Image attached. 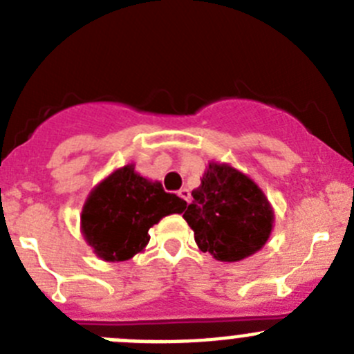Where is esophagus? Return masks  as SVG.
I'll use <instances>...</instances> for the list:
<instances>
[{
	"label": "esophagus",
	"instance_id": "34e87169",
	"mask_svg": "<svg viewBox=\"0 0 354 354\" xmlns=\"http://www.w3.org/2000/svg\"><path fill=\"white\" fill-rule=\"evenodd\" d=\"M178 195H180V197L183 198L187 203L192 202V194H190V190H188V188H181V190L178 192Z\"/></svg>",
	"mask_w": 354,
	"mask_h": 354
}]
</instances>
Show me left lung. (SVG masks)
<instances>
[{"label":"left lung","instance_id":"obj_1","mask_svg":"<svg viewBox=\"0 0 354 354\" xmlns=\"http://www.w3.org/2000/svg\"><path fill=\"white\" fill-rule=\"evenodd\" d=\"M183 214L203 253L238 262L259 252L272 231L274 210L263 192L230 164L209 162Z\"/></svg>","mask_w":354,"mask_h":354}]
</instances>
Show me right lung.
<instances>
[{
	"mask_svg": "<svg viewBox=\"0 0 354 354\" xmlns=\"http://www.w3.org/2000/svg\"><path fill=\"white\" fill-rule=\"evenodd\" d=\"M187 202L166 194L159 181L120 167L91 192L82 209V233L106 262H123L149 243V230L164 216L181 214Z\"/></svg>",
	"mask_w": 354,
	"mask_h": 354,
	"instance_id": "right-lung-1",
	"label": "right lung"
}]
</instances>
